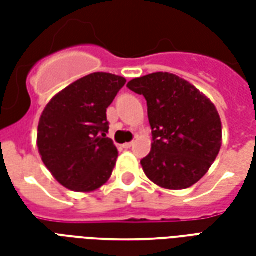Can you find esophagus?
I'll return each instance as SVG.
<instances>
[{"label":"esophagus","mask_w":256,"mask_h":256,"mask_svg":"<svg viewBox=\"0 0 256 256\" xmlns=\"http://www.w3.org/2000/svg\"><path fill=\"white\" fill-rule=\"evenodd\" d=\"M132 146H133V142H126V144H123V148H124V150H130Z\"/></svg>","instance_id":"1"}]
</instances>
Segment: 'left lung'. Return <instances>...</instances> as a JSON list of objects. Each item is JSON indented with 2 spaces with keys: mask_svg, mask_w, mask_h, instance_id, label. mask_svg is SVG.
Segmentation results:
<instances>
[{
  "mask_svg": "<svg viewBox=\"0 0 256 256\" xmlns=\"http://www.w3.org/2000/svg\"><path fill=\"white\" fill-rule=\"evenodd\" d=\"M148 106L152 148L141 160L160 188L186 189L206 176L220 154L222 123L210 98L174 74L154 72L130 80Z\"/></svg>",
  "mask_w": 256,
  "mask_h": 256,
  "instance_id": "left-lung-1",
  "label": "left lung"
}]
</instances>
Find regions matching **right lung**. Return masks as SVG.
<instances>
[{"mask_svg":"<svg viewBox=\"0 0 256 256\" xmlns=\"http://www.w3.org/2000/svg\"><path fill=\"white\" fill-rule=\"evenodd\" d=\"M126 84L119 75L89 74L48 102L36 145L44 164L74 192H93L110 180L118 150L106 137V108Z\"/></svg>","mask_w":256,"mask_h":256,"instance_id":"1","label":"right lung"}]
</instances>
